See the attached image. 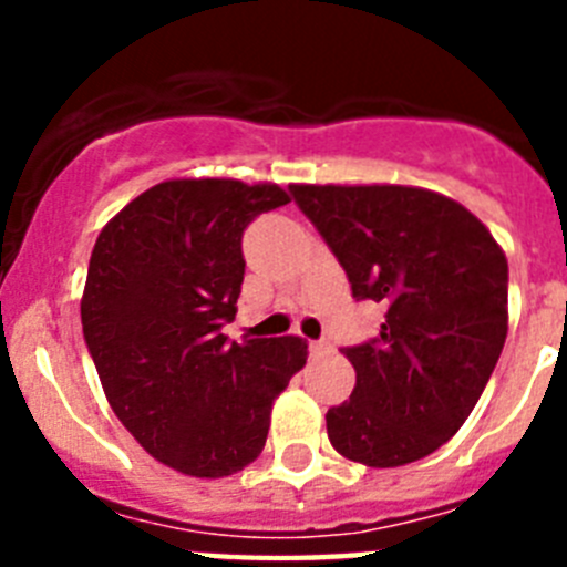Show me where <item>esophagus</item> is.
Wrapping results in <instances>:
<instances>
[{
  "instance_id": "obj_1",
  "label": "esophagus",
  "mask_w": 567,
  "mask_h": 567,
  "mask_svg": "<svg viewBox=\"0 0 567 567\" xmlns=\"http://www.w3.org/2000/svg\"><path fill=\"white\" fill-rule=\"evenodd\" d=\"M309 352H312V354L329 352V343H327V340H312V343H309Z\"/></svg>"
}]
</instances>
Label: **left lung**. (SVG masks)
<instances>
[{
  "label": "left lung",
  "instance_id": "8db88e82",
  "mask_svg": "<svg viewBox=\"0 0 567 567\" xmlns=\"http://www.w3.org/2000/svg\"><path fill=\"white\" fill-rule=\"evenodd\" d=\"M358 300L385 307L380 334L349 346L358 383L327 412L346 460L394 468L457 434L508 334V260L477 215L423 187L292 184Z\"/></svg>",
  "mask_w": 567,
  "mask_h": 567
}]
</instances>
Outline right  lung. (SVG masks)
I'll return each instance as SVG.
<instances>
[{"label":"right lung","mask_w":567,"mask_h":567,"mask_svg":"<svg viewBox=\"0 0 567 567\" xmlns=\"http://www.w3.org/2000/svg\"><path fill=\"white\" fill-rule=\"evenodd\" d=\"M289 204L278 184L173 178L99 233L82 329L110 409L144 452L187 477H229L267 443L272 403L307 340H227L244 284L240 235Z\"/></svg>","instance_id":"add662e5"}]
</instances>
